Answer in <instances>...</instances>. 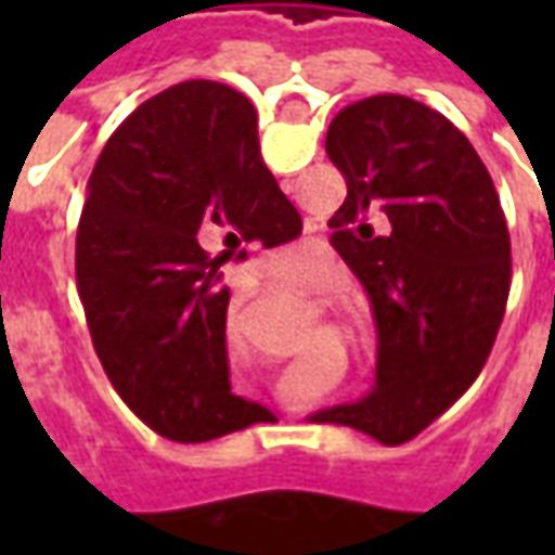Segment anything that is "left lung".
<instances>
[{"label": "left lung", "mask_w": 555, "mask_h": 555, "mask_svg": "<svg viewBox=\"0 0 555 555\" xmlns=\"http://www.w3.org/2000/svg\"><path fill=\"white\" fill-rule=\"evenodd\" d=\"M324 144L349 184L327 224L371 296L376 383L311 420L401 444L488 361L513 278L509 231L476 147L414 98L354 101L333 117ZM383 221L390 228L376 235Z\"/></svg>", "instance_id": "left-lung-1"}]
</instances>
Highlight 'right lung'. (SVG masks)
Segmentation results:
<instances>
[{"instance_id": "1", "label": "right lung", "mask_w": 555, "mask_h": 555, "mask_svg": "<svg viewBox=\"0 0 555 555\" xmlns=\"http://www.w3.org/2000/svg\"><path fill=\"white\" fill-rule=\"evenodd\" d=\"M268 172L256 107L188 79L147 98L104 144L76 231V284L101 367L163 438L209 441L271 420L231 392L219 266L249 241L299 237ZM222 236L225 249L202 246Z\"/></svg>"}]
</instances>
